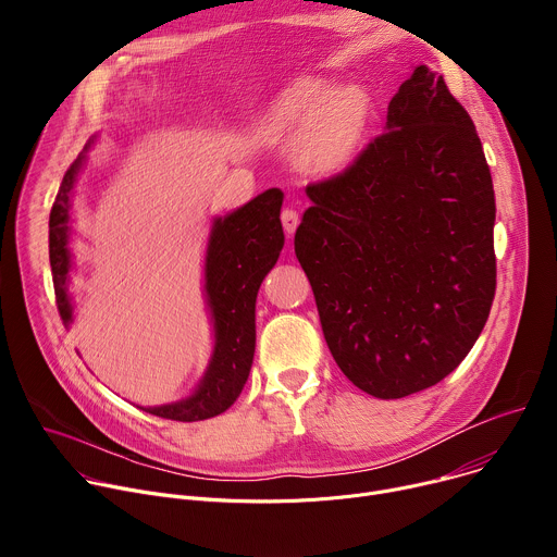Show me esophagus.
<instances>
[{"instance_id": "1", "label": "esophagus", "mask_w": 557, "mask_h": 557, "mask_svg": "<svg viewBox=\"0 0 557 557\" xmlns=\"http://www.w3.org/2000/svg\"><path fill=\"white\" fill-rule=\"evenodd\" d=\"M282 224H284L286 235L290 237V235L295 233L297 224H299V215H297V211H293V209H284V211H282Z\"/></svg>"}]
</instances>
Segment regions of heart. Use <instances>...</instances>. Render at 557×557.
Masks as SVG:
<instances>
[{
  "label": "heart",
  "mask_w": 557,
  "mask_h": 557,
  "mask_svg": "<svg viewBox=\"0 0 557 557\" xmlns=\"http://www.w3.org/2000/svg\"><path fill=\"white\" fill-rule=\"evenodd\" d=\"M370 95L363 86H337L331 78L306 76L273 101L262 119L271 143L301 145L304 161L320 174L346 170L363 143Z\"/></svg>",
  "instance_id": "heart-1"
}]
</instances>
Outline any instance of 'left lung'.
Listing matches in <instances>:
<instances>
[{
  "label": "left lung",
  "instance_id": "obj_1",
  "mask_svg": "<svg viewBox=\"0 0 557 557\" xmlns=\"http://www.w3.org/2000/svg\"><path fill=\"white\" fill-rule=\"evenodd\" d=\"M306 196L295 256L342 372L376 399L436 385L473 348L496 293L492 174L443 76L417 65L385 132Z\"/></svg>",
  "mask_w": 557,
  "mask_h": 557
}]
</instances>
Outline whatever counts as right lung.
Masks as SVG:
<instances>
[{"label": "right lung", "mask_w": 557, "mask_h": 557, "mask_svg": "<svg viewBox=\"0 0 557 557\" xmlns=\"http://www.w3.org/2000/svg\"><path fill=\"white\" fill-rule=\"evenodd\" d=\"M90 138L65 172L50 211V267L57 308L65 329L74 322L70 297L72 198L88 163ZM284 191L273 187L226 215L211 220L205 251V299L213 326V350L196 389L181 401L143 408L172 421H205L226 412L240 396L256 355V299L284 247L280 209Z\"/></svg>", "instance_id": "add662e5"}]
</instances>
